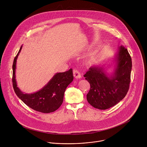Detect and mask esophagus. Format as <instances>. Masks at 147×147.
Returning <instances> with one entry per match:
<instances>
[{"label": "esophagus", "mask_w": 147, "mask_h": 147, "mask_svg": "<svg viewBox=\"0 0 147 147\" xmlns=\"http://www.w3.org/2000/svg\"><path fill=\"white\" fill-rule=\"evenodd\" d=\"M73 74L75 79H80L82 78L81 75L80 74V72L77 70H74L73 72Z\"/></svg>", "instance_id": "1"}]
</instances>
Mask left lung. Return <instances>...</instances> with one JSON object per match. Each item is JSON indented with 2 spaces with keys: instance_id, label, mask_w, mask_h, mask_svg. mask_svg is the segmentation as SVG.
Returning <instances> with one entry per match:
<instances>
[{
  "instance_id": "obj_1",
  "label": "left lung",
  "mask_w": 147,
  "mask_h": 147,
  "mask_svg": "<svg viewBox=\"0 0 147 147\" xmlns=\"http://www.w3.org/2000/svg\"><path fill=\"white\" fill-rule=\"evenodd\" d=\"M99 63L91 67L84 75L90 85L86 94L89 104L96 109L106 110L122 100L129 89L132 69L131 58L127 49L121 46L110 64ZM114 65L111 73L108 71Z\"/></svg>"
}]
</instances>
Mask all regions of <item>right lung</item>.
<instances>
[{
    "label": "right lung",
    "instance_id": "obj_1",
    "mask_svg": "<svg viewBox=\"0 0 147 147\" xmlns=\"http://www.w3.org/2000/svg\"><path fill=\"white\" fill-rule=\"evenodd\" d=\"M22 45L14 59L12 65L13 86L18 97L31 109L43 113L57 110L62 104L64 94L68 85L74 80L72 69L56 73L40 90L32 93H25L18 86L16 79V62Z\"/></svg>",
    "mask_w": 147,
    "mask_h": 147
}]
</instances>
